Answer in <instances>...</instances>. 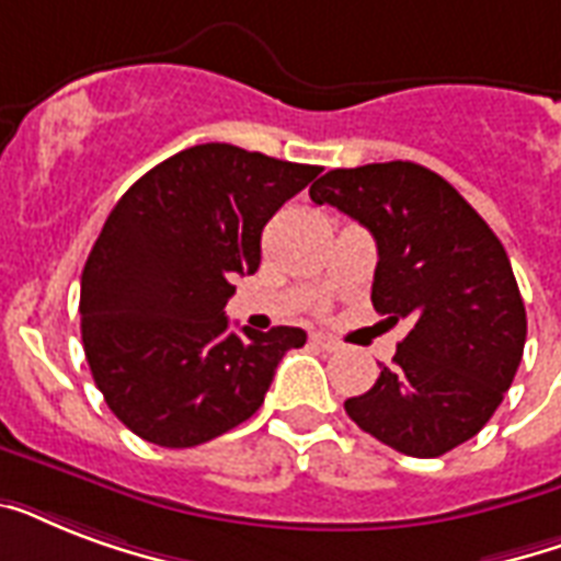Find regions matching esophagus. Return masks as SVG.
<instances>
[{
    "label": "esophagus",
    "instance_id": "esophagus-1",
    "mask_svg": "<svg viewBox=\"0 0 561 561\" xmlns=\"http://www.w3.org/2000/svg\"><path fill=\"white\" fill-rule=\"evenodd\" d=\"M308 341H311V346H317V350H323V352L341 350V343L334 341V337H329V334H323V332H311V337H308Z\"/></svg>",
    "mask_w": 561,
    "mask_h": 561
}]
</instances>
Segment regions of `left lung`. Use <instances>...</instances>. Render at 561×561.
<instances>
[{"label":"left lung","mask_w":561,"mask_h":561,"mask_svg":"<svg viewBox=\"0 0 561 561\" xmlns=\"http://www.w3.org/2000/svg\"><path fill=\"white\" fill-rule=\"evenodd\" d=\"M308 194L373 232V306L383 323L410 325L390 367L343 408L408 457L451 451L492 419L522 364L527 311L504 244L416 162L334 169Z\"/></svg>","instance_id":"8db88e82"}]
</instances>
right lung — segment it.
<instances>
[{
	"mask_svg": "<svg viewBox=\"0 0 561 561\" xmlns=\"http://www.w3.org/2000/svg\"><path fill=\"white\" fill-rule=\"evenodd\" d=\"M320 165L227 142L174 153L122 194L81 276V337L107 408L136 436L192 448L262 408L306 332H229L232 279L262 262V229Z\"/></svg>",
	"mask_w": 561,
	"mask_h": 561,
	"instance_id": "obj_1",
	"label": "right lung"
}]
</instances>
